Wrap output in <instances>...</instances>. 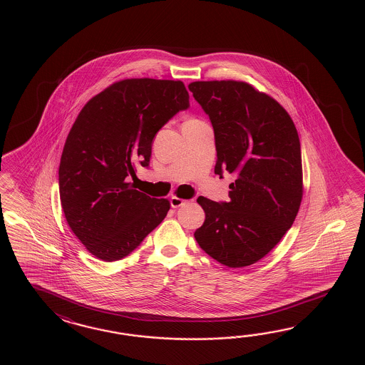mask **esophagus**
<instances>
[{
	"instance_id": "1",
	"label": "esophagus",
	"mask_w": 365,
	"mask_h": 365,
	"mask_svg": "<svg viewBox=\"0 0 365 365\" xmlns=\"http://www.w3.org/2000/svg\"><path fill=\"white\" fill-rule=\"evenodd\" d=\"M185 200H181L179 197H176V195H172L171 197V206L173 209H178V207H181V206H184L185 205Z\"/></svg>"
}]
</instances>
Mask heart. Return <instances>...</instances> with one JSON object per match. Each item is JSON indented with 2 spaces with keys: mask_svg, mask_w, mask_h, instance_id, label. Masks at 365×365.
Returning <instances> with one entry per match:
<instances>
[{
  "mask_svg": "<svg viewBox=\"0 0 365 365\" xmlns=\"http://www.w3.org/2000/svg\"><path fill=\"white\" fill-rule=\"evenodd\" d=\"M190 121H195V120H190Z\"/></svg>",
  "mask_w": 365,
  "mask_h": 365,
  "instance_id": "obj_1",
  "label": "heart"
}]
</instances>
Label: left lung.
<instances>
[{
    "mask_svg": "<svg viewBox=\"0 0 365 365\" xmlns=\"http://www.w3.org/2000/svg\"><path fill=\"white\" fill-rule=\"evenodd\" d=\"M187 87L214 129L215 175L236 173L230 202L197 200L206 219L194 237L219 264L245 267L264 258L297 215L303 197L297 130L278 101L245 82Z\"/></svg>",
    "mask_w": 365,
    "mask_h": 365,
    "instance_id": "8db88e82",
    "label": "left lung"
}]
</instances>
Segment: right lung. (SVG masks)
<instances>
[{
	"label": "right lung",
	"instance_id": "add662e5",
	"mask_svg": "<svg viewBox=\"0 0 365 365\" xmlns=\"http://www.w3.org/2000/svg\"><path fill=\"white\" fill-rule=\"evenodd\" d=\"M189 108L181 81L124 79L87 101L62 151L58 189L71 231L87 250L112 262L129 256L168 210L167 200L134 189L164 125Z\"/></svg>",
	"mask_w": 365,
	"mask_h": 365
}]
</instances>
